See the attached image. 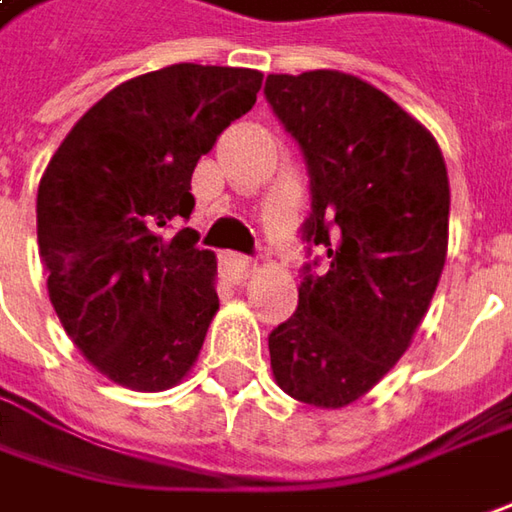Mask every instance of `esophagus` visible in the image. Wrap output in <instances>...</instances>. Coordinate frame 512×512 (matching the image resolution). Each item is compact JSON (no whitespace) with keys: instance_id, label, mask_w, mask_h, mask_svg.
Here are the masks:
<instances>
[{"instance_id":"esophagus-1","label":"esophagus","mask_w":512,"mask_h":512,"mask_svg":"<svg viewBox=\"0 0 512 512\" xmlns=\"http://www.w3.org/2000/svg\"><path fill=\"white\" fill-rule=\"evenodd\" d=\"M220 266H223V272H226V275H229L234 283L246 280L257 269V263L252 260V257L237 255V252H226V255H223V260H220Z\"/></svg>"}]
</instances>
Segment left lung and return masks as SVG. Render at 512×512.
<instances>
[{
    "label": "left lung",
    "instance_id": "1",
    "mask_svg": "<svg viewBox=\"0 0 512 512\" xmlns=\"http://www.w3.org/2000/svg\"><path fill=\"white\" fill-rule=\"evenodd\" d=\"M266 102L300 145L312 212L298 309L272 329L283 392L338 410L407 352L447 257L450 180L433 134L364 79L341 71L269 74Z\"/></svg>",
    "mask_w": 512,
    "mask_h": 512
}]
</instances>
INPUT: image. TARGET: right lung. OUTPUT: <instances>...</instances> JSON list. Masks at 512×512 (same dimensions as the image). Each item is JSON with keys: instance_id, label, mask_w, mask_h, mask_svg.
I'll return each mask as SVG.
<instances>
[{"instance_id": "obj_1", "label": "right lung", "mask_w": 512, "mask_h": 512, "mask_svg": "<svg viewBox=\"0 0 512 512\" xmlns=\"http://www.w3.org/2000/svg\"><path fill=\"white\" fill-rule=\"evenodd\" d=\"M263 74L180 62L108 91L62 140L36 194L48 295L77 349L111 381L174 387L200 355L217 260L178 229L191 174L252 111Z\"/></svg>"}]
</instances>
